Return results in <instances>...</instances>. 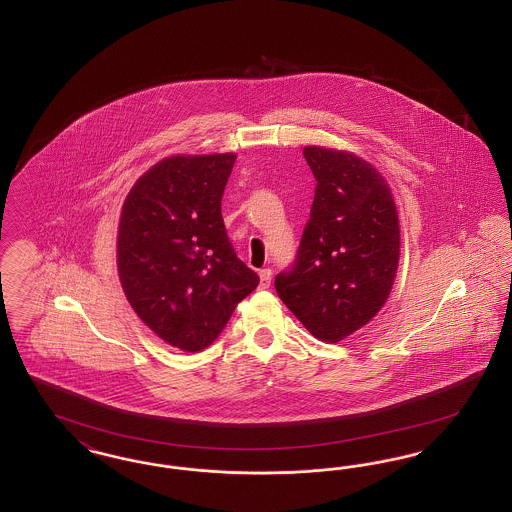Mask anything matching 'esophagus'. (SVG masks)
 I'll return each instance as SVG.
<instances>
[{"mask_svg": "<svg viewBox=\"0 0 512 512\" xmlns=\"http://www.w3.org/2000/svg\"><path fill=\"white\" fill-rule=\"evenodd\" d=\"M259 276H261V290H267L270 282H272V270L270 268H263L259 272Z\"/></svg>", "mask_w": 512, "mask_h": 512, "instance_id": "34e87169", "label": "esophagus"}]
</instances>
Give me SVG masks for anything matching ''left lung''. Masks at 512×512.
Instances as JSON below:
<instances>
[{
    "instance_id": "8db88e82",
    "label": "left lung",
    "mask_w": 512,
    "mask_h": 512,
    "mask_svg": "<svg viewBox=\"0 0 512 512\" xmlns=\"http://www.w3.org/2000/svg\"><path fill=\"white\" fill-rule=\"evenodd\" d=\"M317 180L292 267L274 278L286 307L318 340L336 343L386 303L399 263V219L386 180L363 159L305 147Z\"/></svg>"
}]
</instances>
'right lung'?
I'll return each instance as SVG.
<instances>
[{
    "instance_id": "obj_1",
    "label": "right lung",
    "mask_w": 512,
    "mask_h": 512,
    "mask_svg": "<svg viewBox=\"0 0 512 512\" xmlns=\"http://www.w3.org/2000/svg\"><path fill=\"white\" fill-rule=\"evenodd\" d=\"M236 155H176L134 184L122 207L117 261L136 315L184 351L217 340L259 284L238 259L220 213Z\"/></svg>"
}]
</instances>
